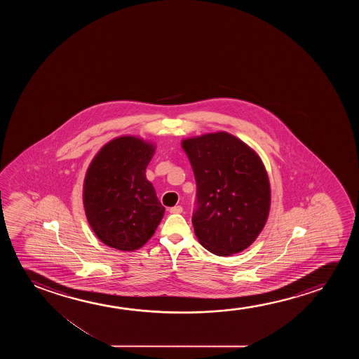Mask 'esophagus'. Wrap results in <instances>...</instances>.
<instances>
[{
    "instance_id": "obj_1",
    "label": "esophagus",
    "mask_w": 359,
    "mask_h": 359,
    "mask_svg": "<svg viewBox=\"0 0 359 359\" xmlns=\"http://www.w3.org/2000/svg\"><path fill=\"white\" fill-rule=\"evenodd\" d=\"M169 212L170 213H182V206H174L169 210Z\"/></svg>"
}]
</instances>
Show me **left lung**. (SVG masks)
<instances>
[{
    "mask_svg": "<svg viewBox=\"0 0 359 359\" xmlns=\"http://www.w3.org/2000/svg\"><path fill=\"white\" fill-rule=\"evenodd\" d=\"M196 180L192 224L205 249L229 256L246 249L265 226L271 203L260 158L231 133L182 141Z\"/></svg>",
    "mask_w": 359,
    "mask_h": 359,
    "instance_id": "8db88e82",
    "label": "left lung"
}]
</instances>
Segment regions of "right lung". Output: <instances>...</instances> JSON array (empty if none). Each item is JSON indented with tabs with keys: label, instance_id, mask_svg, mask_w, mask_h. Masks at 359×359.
<instances>
[{
	"label": "right lung",
	"instance_id": "add662e5",
	"mask_svg": "<svg viewBox=\"0 0 359 359\" xmlns=\"http://www.w3.org/2000/svg\"><path fill=\"white\" fill-rule=\"evenodd\" d=\"M153 153L151 143L123 136L107 143L89 165L83 189L86 216L95 236L110 248L137 250L162 221L165 208L146 179Z\"/></svg>",
	"mask_w": 359,
	"mask_h": 359
}]
</instances>
